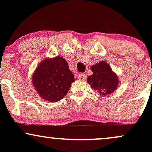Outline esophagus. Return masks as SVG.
Listing matches in <instances>:
<instances>
[{
  "mask_svg": "<svg viewBox=\"0 0 152 152\" xmlns=\"http://www.w3.org/2000/svg\"><path fill=\"white\" fill-rule=\"evenodd\" d=\"M77 77L79 80H81V81H85L86 78V75L85 74H79L78 75Z\"/></svg>",
  "mask_w": 152,
  "mask_h": 152,
  "instance_id": "34e87169",
  "label": "esophagus"
}]
</instances>
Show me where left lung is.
Segmentation results:
<instances>
[{"mask_svg":"<svg viewBox=\"0 0 152 152\" xmlns=\"http://www.w3.org/2000/svg\"><path fill=\"white\" fill-rule=\"evenodd\" d=\"M91 76L87 78V82L94 91L102 96H106L114 91L118 85V76L112 71L107 63L100 61L92 66Z\"/></svg>","mask_w":152,"mask_h":152,"instance_id":"obj_1","label":"left lung"}]
</instances>
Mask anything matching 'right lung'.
Here are the masks:
<instances>
[{
    "instance_id": "obj_1",
    "label": "right lung",
    "mask_w": 152,
    "mask_h": 152,
    "mask_svg": "<svg viewBox=\"0 0 152 152\" xmlns=\"http://www.w3.org/2000/svg\"><path fill=\"white\" fill-rule=\"evenodd\" d=\"M74 81L67 61L60 56L41 61L32 76L35 89L41 98L50 102L64 98Z\"/></svg>"
}]
</instances>
